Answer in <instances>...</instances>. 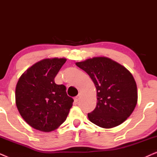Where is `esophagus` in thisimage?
Masks as SVG:
<instances>
[{
  "mask_svg": "<svg viewBox=\"0 0 157 157\" xmlns=\"http://www.w3.org/2000/svg\"><path fill=\"white\" fill-rule=\"evenodd\" d=\"M80 98H81V95H80V94H79V95H78L77 96H76V97H75L74 101L75 102H78V101L80 100Z\"/></svg>",
  "mask_w": 157,
  "mask_h": 157,
  "instance_id": "34e87169",
  "label": "esophagus"
}]
</instances>
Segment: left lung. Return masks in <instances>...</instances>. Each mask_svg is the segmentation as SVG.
<instances>
[{
    "instance_id": "8db88e82",
    "label": "left lung",
    "mask_w": 157,
    "mask_h": 157,
    "mask_svg": "<svg viewBox=\"0 0 157 157\" xmlns=\"http://www.w3.org/2000/svg\"><path fill=\"white\" fill-rule=\"evenodd\" d=\"M76 65L89 74L96 89V106L88 113L89 121L104 128L125 121L138 101L136 81L129 71L104 56L76 62Z\"/></svg>"
}]
</instances>
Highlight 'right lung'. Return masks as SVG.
Segmentation results:
<instances>
[{
    "label": "right lung",
    "instance_id": "right-lung-1",
    "mask_svg": "<svg viewBox=\"0 0 157 157\" xmlns=\"http://www.w3.org/2000/svg\"><path fill=\"white\" fill-rule=\"evenodd\" d=\"M66 59H45L29 67L16 87V104L25 122L38 131L50 132L66 121L74 99L64 85L54 78Z\"/></svg>",
    "mask_w": 157,
    "mask_h": 157
}]
</instances>
